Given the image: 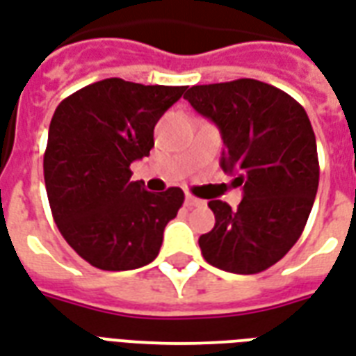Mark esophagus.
Listing matches in <instances>:
<instances>
[{"instance_id":"esophagus-1","label":"esophagus","mask_w":356,"mask_h":356,"mask_svg":"<svg viewBox=\"0 0 356 356\" xmlns=\"http://www.w3.org/2000/svg\"><path fill=\"white\" fill-rule=\"evenodd\" d=\"M185 204L188 205V207H204V205H205V200L196 198V196H192V194H186Z\"/></svg>"}]
</instances>
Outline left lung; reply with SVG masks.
<instances>
[{"instance_id": "1", "label": "left lung", "mask_w": 356, "mask_h": 356, "mask_svg": "<svg viewBox=\"0 0 356 356\" xmlns=\"http://www.w3.org/2000/svg\"><path fill=\"white\" fill-rule=\"evenodd\" d=\"M185 99L218 126L222 170L236 173L243 200H211L215 226L200 236L204 259L225 272L268 270L298 241L318 186L315 134L286 92L254 79L192 86Z\"/></svg>"}]
</instances>
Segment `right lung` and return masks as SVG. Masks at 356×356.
I'll return each instance as SVG.
<instances>
[{"label": "right lung", "instance_id": "right-lung-1", "mask_svg": "<svg viewBox=\"0 0 356 356\" xmlns=\"http://www.w3.org/2000/svg\"><path fill=\"white\" fill-rule=\"evenodd\" d=\"M186 86L104 79L60 102L43 158L52 218L81 259L124 272L158 257L164 228L185 202L179 186L149 192L130 164L149 156L154 126Z\"/></svg>", "mask_w": 356, "mask_h": 356}]
</instances>
